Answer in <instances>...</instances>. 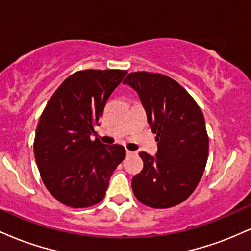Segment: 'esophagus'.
Returning <instances> with one entry per match:
<instances>
[{
	"mask_svg": "<svg viewBox=\"0 0 251 251\" xmlns=\"http://www.w3.org/2000/svg\"><path fill=\"white\" fill-rule=\"evenodd\" d=\"M126 154H127V155H132V154H135V152L129 151V150H126Z\"/></svg>",
	"mask_w": 251,
	"mask_h": 251,
	"instance_id": "esophagus-1",
	"label": "esophagus"
}]
</instances>
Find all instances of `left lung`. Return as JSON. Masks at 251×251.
<instances>
[{
	"label": "left lung",
	"mask_w": 251,
	"mask_h": 251,
	"mask_svg": "<svg viewBox=\"0 0 251 251\" xmlns=\"http://www.w3.org/2000/svg\"><path fill=\"white\" fill-rule=\"evenodd\" d=\"M123 83L138 93L158 142L154 157L139 153L144 168L132 178L133 194L150 208L180 204L198 185L208 160L209 138L200 106L163 74L134 72Z\"/></svg>",
	"instance_id": "8db88e82"
}]
</instances>
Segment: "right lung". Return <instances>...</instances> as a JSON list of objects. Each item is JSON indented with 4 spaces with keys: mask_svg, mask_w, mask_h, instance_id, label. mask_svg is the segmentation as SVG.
Masks as SVG:
<instances>
[{
    "mask_svg": "<svg viewBox=\"0 0 251 251\" xmlns=\"http://www.w3.org/2000/svg\"><path fill=\"white\" fill-rule=\"evenodd\" d=\"M126 74L76 72L54 92L40 117L34 140L37 169L48 191L65 205L88 208L102 201L109 178L125 158L124 146L103 145L91 135Z\"/></svg>",
    "mask_w": 251,
    "mask_h": 251,
    "instance_id": "obj_1",
    "label": "right lung"
}]
</instances>
